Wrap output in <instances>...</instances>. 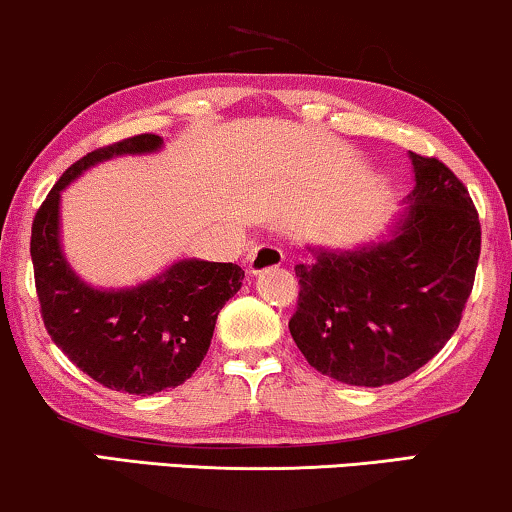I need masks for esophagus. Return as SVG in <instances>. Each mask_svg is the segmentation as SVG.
I'll return each mask as SVG.
<instances>
[{
	"label": "esophagus",
	"mask_w": 512,
	"mask_h": 512,
	"mask_svg": "<svg viewBox=\"0 0 512 512\" xmlns=\"http://www.w3.org/2000/svg\"><path fill=\"white\" fill-rule=\"evenodd\" d=\"M283 253L273 246H257L255 250H250L248 255V273L250 276H259V273L276 269V266L283 264Z\"/></svg>",
	"instance_id": "1"
}]
</instances>
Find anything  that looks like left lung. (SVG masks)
I'll return each mask as SVG.
<instances>
[{
	"label": "left lung",
	"instance_id": "left-lung-1",
	"mask_svg": "<svg viewBox=\"0 0 512 512\" xmlns=\"http://www.w3.org/2000/svg\"><path fill=\"white\" fill-rule=\"evenodd\" d=\"M415 187L392 225L350 248L306 243L290 334L313 369L383 387L429 362L462 320L480 257L469 190L434 157L408 153Z\"/></svg>",
	"mask_w": 512,
	"mask_h": 512
}]
</instances>
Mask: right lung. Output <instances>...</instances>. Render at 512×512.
I'll return each mask as SVG.
<instances>
[{"mask_svg": "<svg viewBox=\"0 0 512 512\" xmlns=\"http://www.w3.org/2000/svg\"><path fill=\"white\" fill-rule=\"evenodd\" d=\"M164 141L141 134L88 153L64 171L32 225V264L43 325L57 348L109 390L148 394L183 385L211 345L220 308L241 290L239 264L183 257L127 287L78 276L62 246V192L115 157L155 155Z\"/></svg>", "mask_w": 512, "mask_h": 512, "instance_id": "obj_1", "label": "right lung"}]
</instances>
